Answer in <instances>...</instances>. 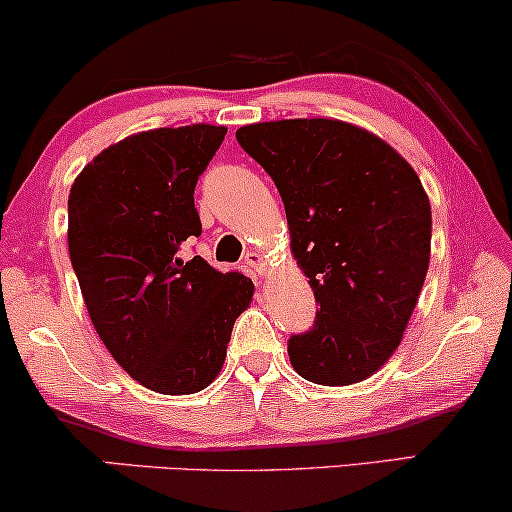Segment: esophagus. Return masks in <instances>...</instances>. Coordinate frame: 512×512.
<instances>
[{
  "label": "esophagus",
  "instance_id": "esophagus-1",
  "mask_svg": "<svg viewBox=\"0 0 512 512\" xmlns=\"http://www.w3.org/2000/svg\"><path fill=\"white\" fill-rule=\"evenodd\" d=\"M244 263L246 266H249L251 270H254V273H258V275H266V261H263V256L258 254V251H246L244 254Z\"/></svg>",
  "mask_w": 512,
  "mask_h": 512
}]
</instances>
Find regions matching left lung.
Listing matches in <instances>:
<instances>
[{"mask_svg": "<svg viewBox=\"0 0 512 512\" xmlns=\"http://www.w3.org/2000/svg\"><path fill=\"white\" fill-rule=\"evenodd\" d=\"M237 142L273 178L320 306L289 337V361L325 387L365 380L399 346L430 266L418 173L380 137L327 118L244 125Z\"/></svg>", "mask_w": 512, "mask_h": 512, "instance_id": "1", "label": "left lung"}]
</instances>
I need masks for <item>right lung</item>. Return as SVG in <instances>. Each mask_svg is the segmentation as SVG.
<instances>
[{
	"mask_svg": "<svg viewBox=\"0 0 512 512\" xmlns=\"http://www.w3.org/2000/svg\"><path fill=\"white\" fill-rule=\"evenodd\" d=\"M227 128L132 135L82 168L68 194V251L94 330L116 363L159 394H194L223 368L254 285L201 256L194 187Z\"/></svg>",
	"mask_w": 512,
	"mask_h": 512,
	"instance_id": "right-lung-1",
	"label": "right lung"
}]
</instances>
